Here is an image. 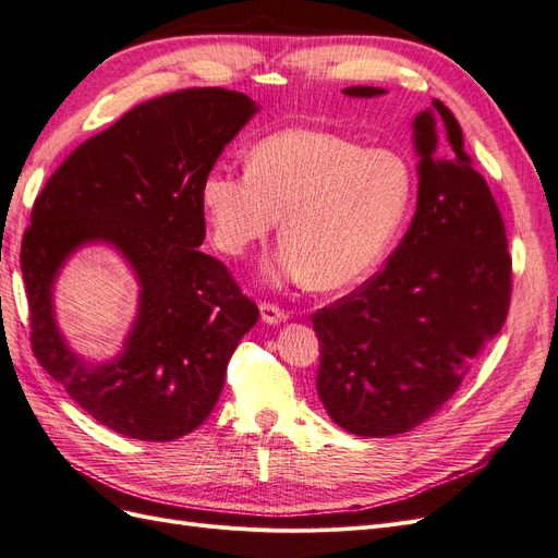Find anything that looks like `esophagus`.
<instances>
[{
	"label": "esophagus",
	"instance_id": "1",
	"mask_svg": "<svg viewBox=\"0 0 558 558\" xmlns=\"http://www.w3.org/2000/svg\"><path fill=\"white\" fill-rule=\"evenodd\" d=\"M260 318L263 324L277 326V324H283V320L289 318V314H286L279 305H272V302H260Z\"/></svg>",
	"mask_w": 558,
	"mask_h": 558
}]
</instances>
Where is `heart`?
I'll use <instances>...</instances> for the list:
<instances>
[{"instance_id":"obj_1","label":"heart","mask_w":558,"mask_h":558,"mask_svg":"<svg viewBox=\"0 0 558 558\" xmlns=\"http://www.w3.org/2000/svg\"><path fill=\"white\" fill-rule=\"evenodd\" d=\"M410 165L391 148H363L344 134L291 128L248 154L246 170L216 165L202 177L199 205L214 244L242 256L281 218L272 279L337 291L363 281L384 258L408 211Z\"/></svg>"}]
</instances>
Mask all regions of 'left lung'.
I'll return each instance as SVG.
<instances>
[{
    "instance_id": "left-lung-1",
    "label": "left lung",
    "mask_w": 558,
    "mask_h": 558,
    "mask_svg": "<svg viewBox=\"0 0 558 558\" xmlns=\"http://www.w3.org/2000/svg\"><path fill=\"white\" fill-rule=\"evenodd\" d=\"M412 125L421 160L410 230L384 269L312 316L318 398L337 426L363 437L408 433L440 410L510 310L505 223L459 121L433 99Z\"/></svg>"
}]
</instances>
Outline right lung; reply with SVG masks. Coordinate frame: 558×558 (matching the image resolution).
<instances>
[{
  "mask_svg": "<svg viewBox=\"0 0 558 558\" xmlns=\"http://www.w3.org/2000/svg\"><path fill=\"white\" fill-rule=\"evenodd\" d=\"M256 102L226 88H185L130 109L58 167L32 207L21 269L35 359L99 424L172 442L211 414L228 361L258 307L205 242L199 183ZM90 241L124 253L141 314L121 357L90 366L63 344L52 314L61 263Z\"/></svg>",
  "mask_w": 558,
  "mask_h": 558,
  "instance_id": "1",
  "label": "right lung"
}]
</instances>
